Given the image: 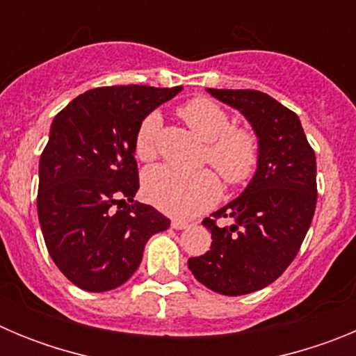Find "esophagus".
I'll list each match as a JSON object with an SVG mask.
<instances>
[{
    "instance_id": "1",
    "label": "esophagus",
    "mask_w": 356,
    "mask_h": 356,
    "mask_svg": "<svg viewBox=\"0 0 356 356\" xmlns=\"http://www.w3.org/2000/svg\"><path fill=\"white\" fill-rule=\"evenodd\" d=\"M171 226L175 229H185V228H188V222L184 221V219H172Z\"/></svg>"
}]
</instances>
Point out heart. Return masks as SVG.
I'll return each instance as SVG.
<instances>
[{"label": "heart", "instance_id": "heart-1", "mask_svg": "<svg viewBox=\"0 0 356 356\" xmlns=\"http://www.w3.org/2000/svg\"><path fill=\"white\" fill-rule=\"evenodd\" d=\"M191 130L207 144L205 156L228 184L250 178L259 162V143L248 130H228L229 118L221 106L207 97H196L180 108ZM160 114L153 112L135 134V155L151 160L156 155ZM143 191L147 201L172 216H194L213 205L221 185L212 171L185 172L171 165H153L144 172Z\"/></svg>", "mask_w": 356, "mask_h": 356}]
</instances>
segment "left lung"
Instances as JSON below:
<instances>
[{"mask_svg":"<svg viewBox=\"0 0 356 356\" xmlns=\"http://www.w3.org/2000/svg\"><path fill=\"white\" fill-rule=\"evenodd\" d=\"M250 122L259 162L241 196L212 213L232 225L219 229L207 217L212 246L188 259L194 278L210 291L242 296L273 284L294 260L312 222L317 201L316 155L300 118L259 90L207 89Z\"/></svg>","mask_w":356,"mask_h":356,"instance_id":"8db88e82","label":"left lung"}]
</instances>
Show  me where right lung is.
<instances>
[{"label":"right lung","mask_w":356,"mask_h":356,"mask_svg":"<svg viewBox=\"0 0 356 356\" xmlns=\"http://www.w3.org/2000/svg\"><path fill=\"white\" fill-rule=\"evenodd\" d=\"M181 89L99 87L53 119L39 160L37 212L53 262L76 287L118 289L137 271L146 242L171 225L156 209L134 201L135 134Z\"/></svg>","instance_id":"1"}]
</instances>
